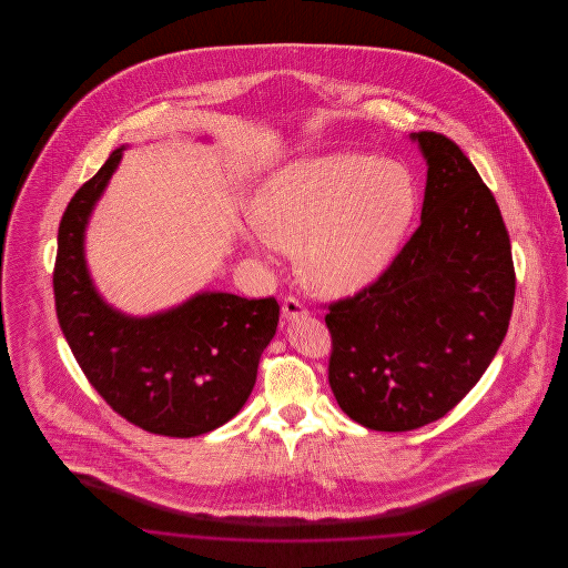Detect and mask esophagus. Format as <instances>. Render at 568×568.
Returning a JSON list of instances; mask_svg holds the SVG:
<instances>
[{
    "label": "esophagus",
    "mask_w": 568,
    "mask_h": 568,
    "mask_svg": "<svg viewBox=\"0 0 568 568\" xmlns=\"http://www.w3.org/2000/svg\"><path fill=\"white\" fill-rule=\"evenodd\" d=\"M306 306L297 300L296 296H287L283 300V317L285 320H296L300 315H306Z\"/></svg>",
    "instance_id": "esophagus-1"
}]
</instances>
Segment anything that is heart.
Returning <instances> with one entry per match:
<instances>
[{
  "label": "heart",
  "mask_w": 568,
  "mask_h": 568,
  "mask_svg": "<svg viewBox=\"0 0 568 568\" xmlns=\"http://www.w3.org/2000/svg\"><path fill=\"white\" fill-rule=\"evenodd\" d=\"M417 204L403 163L334 153L274 172L253 200V225L266 243L296 253L308 290L349 296L387 271Z\"/></svg>",
  "instance_id": "b5f03b06"
}]
</instances>
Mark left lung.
Instances as JSON below:
<instances>
[{"label": "left lung", "mask_w": 568, "mask_h": 568, "mask_svg": "<svg viewBox=\"0 0 568 568\" xmlns=\"http://www.w3.org/2000/svg\"><path fill=\"white\" fill-rule=\"evenodd\" d=\"M428 162L422 223L375 283L327 306L329 387L353 422L408 433L475 387L514 313L511 241L458 144L410 134Z\"/></svg>", "instance_id": "left-lung-1"}]
</instances>
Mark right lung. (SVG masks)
<instances>
[{
    "label": "right lung",
    "mask_w": 568,
    "mask_h": 568,
    "mask_svg": "<svg viewBox=\"0 0 568 568\" xmlns=\"http://www.w3.org/2000/svg\"><path fill=\"white\" fill-rule=\"evenodd\" d=\"M123 146L70 200L59 223L57 320L87 381L138 428L190 438L243 408L276 332L274 296L204 292L153 317H128L98 296L82 253L84 225L121 162Z\"/></svg>",
    "instance_id": "add662e5"
}]
</instances>
